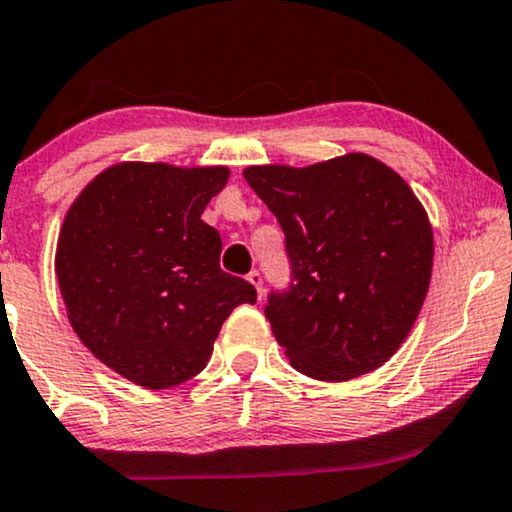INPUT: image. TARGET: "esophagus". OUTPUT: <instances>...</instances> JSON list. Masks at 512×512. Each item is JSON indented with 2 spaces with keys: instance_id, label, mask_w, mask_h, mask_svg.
I'll return each instance as SVG.
<instances>
[{
  "instance_id": "esophagus-1",
  "label": "esophagus",
  "mask_w": 512,
  "mask_h": 512,
  "mask_svg": "<svg viewBox=\"0 0 512 512\" xmlns=\"http://www.w3.org/2000/svg\"><path fill=\"white\" fill-rule=\"evenodd\" d=\"M246 278H249V283L254 285V288H256L258 298H263V278H261V273H258V271H251L249 276H246Z\"/></svg>"
}]
</instances>
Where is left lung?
I'll return each mask as SVG.
<instances>
[{
  "mask_svg": "<svg viewBox=\"0 0 512 512\" xmlns=\"http://www.w3.org/2000/svg\"><path fill=\"white\" fill-rule=\"evenodd\" d=\"M244 178L278 217L293 280L266 317L290 366L342 383L383 366L427 298L434 234L412 188L351 151L305 168L266 163Z\"/></svg>",
  "mask_w": 512,
  "mask_h": 512,
  "instance_id": "1",
  "label": "left lung"
}]
</instances>
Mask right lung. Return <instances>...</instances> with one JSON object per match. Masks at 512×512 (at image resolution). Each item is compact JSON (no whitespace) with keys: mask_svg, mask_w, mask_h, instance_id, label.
Instances as JSON below:
<instances>
[{"mask_svg":"<svg viewBox=\"0 0 512 512\" xmlns=\"http://www.w3.org/2000/svg\"><path fill=\"white\" fill-rule=\"evenodd\" d=\"M227 166L122 161L65 212L56 278L73 332L97 361L148 390L173 388L210 361L249 280L219 268L222 239L202 212Z\"/></svg>","mask_w":512,"mask_h":512,"instance_id":"1","label":"right lung"}]
</instances>
